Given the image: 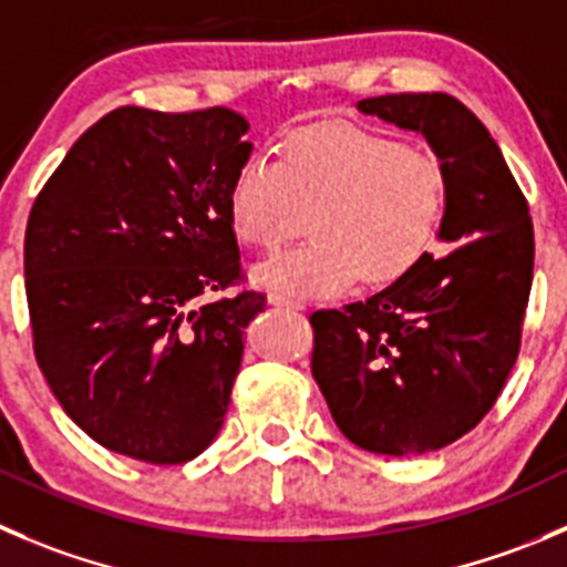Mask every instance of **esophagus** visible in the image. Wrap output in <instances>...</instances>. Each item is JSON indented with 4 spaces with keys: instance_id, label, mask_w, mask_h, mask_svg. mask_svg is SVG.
Listing matches in <instances>:
<instances>
[{
    "instance_id": "esophagus-1",
    "label": "esophagus",
    "mask_w": 567,
    "mask_h": 567,
    "mask_svg": "<svg viewBox=\"0 0 567 567\" xmlns=\"http://www.w3.org/2000/svg\"><path fill=\"white\" fill-rule=\"evenodd\" d=\"M268 305L285 307V310H305V305H301V301L288 299V296H282V293H271V296H268Z\"/></svg>"
}]
</instances>
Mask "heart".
Returning a JSON list of instances; mask_svg holds the SVG:
<instances>
[{"label": "heart", "instance_id": "b5f03b06", "mask_svg": "<svg viewBox=\"0 0 567 567\" xmlns=\"http://www.w3.org/2000/svg\"><path fill=\"white\" fill-rule=\"evenodd\" d=\"M446 199L441 161L354 124H318L288 135L282 163L251 155L229 185L240 244L277 249L310 216L316 240L251 271L288 296H334L365 279L388 285L435 238Z\"/></svg>", "mask_w": 567, "mask_h": 567}]
</instances>
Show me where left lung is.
<instances>
[{"mask_svg": "<svg viewBox=\"0 0 567 567\" xmlns=\"http://www.w3.org/2000/svg\"><path fill=\"white\" fill-rule=\"evenodd\" d=\"M423 135L446 179L437 240L395 282L346 310H318L312 377L354 446L412 457L460 441L491 412L518 360L532 290L529 205L480 118L449 93L357 102Z\"/></svg>", "mask_w": 567, "mask_h": 567, "instance_id": "8db88e82", "label": "left lung"}]
</instances>
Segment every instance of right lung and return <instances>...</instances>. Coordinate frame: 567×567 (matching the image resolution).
<instances>
[{"label": "right lung", "instance_id": "add662e5", "mask_svg": "<svg viewBox=\"0 0 567 567\" xmlns=\"http://www.w3.org/2000/svg\"><path fill=\"white\" fill-rule=\"evenodd\" d=\"M227 107H118L76 141L24 235L35 360L85 435L152 465L199 457L221 430L255 290L240 277L229 185L251 141Z\"/></svg>", "mask_w": 567, "mask_h": 567}]
</instances>
